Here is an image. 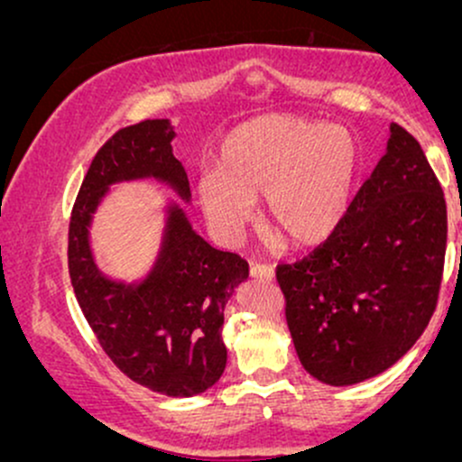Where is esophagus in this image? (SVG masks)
I'll use <instances>...</instances> for the list:
<instances>
[{
  "label": "esophagus",
  "instance_id": "esophagus-1",
  "mask_svg": "<svg viewBox=\"0 0 462 462\" xmlns=\"http://www.w3.org/2000/svg\"><path fill=\"white\" fill-rule=\"evenodd\" d=\"M249 273H252V278H258V280H273L275 269L267 263H256V264H252Z\"/></svg>",
  "mask_w": 462,
  "mask_h": 462
}]
</instances>
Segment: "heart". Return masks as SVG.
Wrapping results in <instances>:
<instances>
[{
	"mask_svg": "<svg viewBox=\"0 0 462 462\" xmlns=\"http://www.w3.org/2000/svg\"><path fill=\"white\" fill-rule=\"evenodd\" d=\"M358 173L360 145L347 128L273 113L227 132L198 199L217 235L236 241L264 195V230L286 247H315L346 219Z\"/></svg>",
	"mask_w": 462,
	"mask_h": 462,
	"instance_id": "1",
	"label": "heart"
}]
</instances>
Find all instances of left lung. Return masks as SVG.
I'll return each mask as SVG.
<instances>
[{"label":"left lung","mask_w":462,"mask_h":462,"mask_svg":"<svg viewBox=\"0 0 462 462\" xmlns=\"http://www.w3.org/2000/svg\"><path fill=\"white\" fill-rule=\"evenodd\" d=\"M445 243L441 184L415 136L391 124L386 153L338 230L275 269L291 337L312 378L363 383L415 346L437 309Z\"/></svg>","instance_id":"obj_1"}]
</instances>
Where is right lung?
Returning a JSON list of instances; mask_svg holds the SVG:
<instances>
[{
  "label": "right lung",
  "mask_w": 462,
  "mask_h": 462,
  "mask_svg": "<svg viewBox=\"0 0 462 462\" xmlns=\"http://www.w3.org/2000/svg\"><path fill=\"white\" fill-rule=\"evenodd\" d=\"M169 119L121 128L95 153L69 224V275L79 309L108 358L156 393L193 397L224 374V310L249 264L201 238L178 204L167 206L162 245L141 282H116L95 264L88 227L113 184L153 178L190 199L189 178L173 156Z\"/></svg>",
  "instance_id": "1"
}]
</instances>
